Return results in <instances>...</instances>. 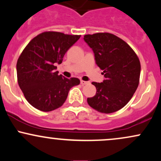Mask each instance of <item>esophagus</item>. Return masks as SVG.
<instances>
[{
    "label": "esophagus",
    "mask_w": 161,
    "mask_h": 161,
    "mask_svg": "<svg viewBox=\"0 0 161 161\" xmlns=\"http://www.w3.org/2000/svg\"><path fill=\"white\" fill-rule=\"evenodd\" d=\"M81 84L82 85V86H85V85H88L89 84V82H86V81H84V80H81Z\"/></svg>",
    "instance_id": "1"
}]
</instances>
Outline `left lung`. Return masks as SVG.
<instances>
[{
	"mask_svg": "<svg viewBox=\"0 0 161 161\" xmlns=\"http://www.w3.org/2000/svg\"><path fill=\"white\" fill-rule=\"evenodd\" d=\"M92 48L97 65L104 70L105 80L92 82L95 95L88 97L90 107L103 114L120 110L133 96L139 83L141 64L133 49L115 35L99 32L84 36Z\"/></svg>",
	"mask_w": 161,
	"mask_h": 161,
	"instance_id": "left-lung-1",
	"label": "left lung"
}]
</instances>
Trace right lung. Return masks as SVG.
Masks as SVG:
<instances>
[{
  "mask_svg": "<svg viewBox=\"0 0 161 161\" xmlns=\"http://www.w3.org/2000/svg\"><path fill=\"white\" fill-rule=\"evenodd\" d=\"M80 36L44 32L23 49L16 64L17 81L25 99L35 108L49 112L60 108L70 88L79 85V79H66L55 69Z\"/></svg>",
  "mask_w": 161,
  "mask_h": 161,
  "instance_id": "obj_1",
  "label": "right lung"
}]
</instances>
